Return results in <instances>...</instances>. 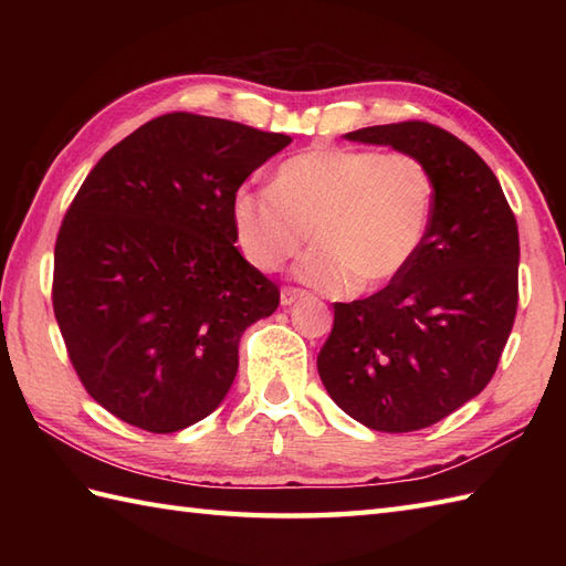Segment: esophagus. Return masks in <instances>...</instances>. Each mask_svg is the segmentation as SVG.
Here are the masks:
<instances>
[{
  "label": "esophagus",
  "mask_w": 566,
  "mask_h": 566,
  "mask_svg": "<svg viewBox=\"0 0 566 566\" xmlns=\"http://www.w3.org/2000/svg\"><path fill=\"white\" fill-rule=\"evenodd\" d=\"M302 296H306V292L298 290V286H284V290H282V304L290 306V304L298 302V298H302Z\"/></svg>",
  "instance_id": "1"
}]
</instances>
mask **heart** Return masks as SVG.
Segmentation results:
<instances>
[{"label":"heart","instance_id":"1","mask_svg":"<svg viewBox=\"0 0 566 566\" xmlns=\"http://www.w3.org/2000/svg\"><path fill=\"white\" fill-rule=\"evenodd\" d=\"M436 182L406 150L314 146L286 158L272 185L235 189L233 228L243 255L272 272L311 248L296 268L304 282L331 294L371 292L411 268L426 243Z\"/></svg>","mask_w":566,"mask_h":566}]
</instances>
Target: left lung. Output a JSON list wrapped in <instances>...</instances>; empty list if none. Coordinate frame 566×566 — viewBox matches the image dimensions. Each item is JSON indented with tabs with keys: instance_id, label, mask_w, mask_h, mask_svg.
Listing matches in <instances>:
<instances>
[{
	"instance_id": "8db88e82",
	"label": "left lung",
	"mask_w": 566,
	"mask_h": 566,
	"mask_svg": "<svg viewBox=\"0 0 566 566\" xmlns=\"http://www.w3.org/2000/svg\"><path fill=\"white\" fill-rule=\"evenodd\" d=\"M418 155L436 207L416 260L399 280L333 304L318 375L347 416L381 432L438 423L494 377L518 308V223L491 167L428 122L347 134Z\"/></svg>"
}]
</instances>
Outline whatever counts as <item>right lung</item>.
<instances>
[{"mask_svg": "<svg viewBox=\"0 0 566 566\" xmlns=\"http://www.w3.org/2000/svg\"><path fill=\"white\" fill-rule=\"evenodd\" d=\"M292 143L172 112L104 155L55 240L53 311L82 387L124 423L177 432L231 389L240 335L280 286L240 255L231 199Z\"/></svg>", "mask_w": 566, "mask_h": 566, "instance_id": "right-lung-1", "label": "right lung"}]
</instances>
